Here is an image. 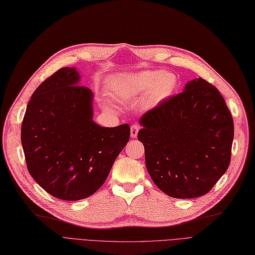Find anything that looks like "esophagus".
Returning <instances> with one entry per match:
<instances>
[{
	"label": "esophagus",
	"mask_w": 255,
	"mask_h": 255,
	"mask_svg": "<svg viewBox=\"0 0 255 255\" xmlns=\"http://www.w3.org/2000/svg\"><path fill=\"white\" fill-rule=\"evenodd\" d=\"M139 129H140V127L138 125L131 126V137L132 138H135L137 136V133H138Z\"/></svg>",
	"instance_id": "obj_1"
}]
</instances>
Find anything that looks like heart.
<instances>
[{
  "mask_svg": "<svg viewBox=\"0 0 255 255\" xmlns=\"http://www.w3.org/2000/svg\"><path fill=\"white\" fill-rule=\"evenodd\" d=\"M178 78L171 72L149 70L117 78L112 87V95L118 99H129L148 92L151 104L164 101L172 95Z\"/></svg>",
  "mask_w": 255,
  "mask_h": 255,
  "instance_id": "heart-1",
  "label": "heart"
}]
</instances>
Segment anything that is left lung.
I'll return each instance as SVG.
<instances>
[{
    "mask_svg": "<svg viewBox=\"0 0 255 255\" xmlns=\"http://www.w3.org/2000/svg\"><path fill=\"white\" fill-rule=\"evenodd\" d=\"M139 122L146 169L167 195L203 196L229 168L234 120L218 89L204 78L191 80Z\"/></svg>",
    "mask_w": 255,
    "mask_h": 255,
    "instance_id": "1",
    "label": "left lung"
}]
</instances>
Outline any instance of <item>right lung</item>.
I'll return each mask as SVG.
<instances>
[{
    "label": "right lung",
    "mask_w": 255,
    "mask_h": 255,
    "mask_svg": "<svg viewBox=\"0 0 255 255\" xmlns=\"http://www.w3.org/2000/svg\"><path fill=\"white\" fill-rule=\"evenodd\" d=\"M64 67L33 93L21 124V144L32 178L50 195L78 200L104 184L130 137L127 124L93 122L92 91Z\"/></svg>",
    "instance_id": "1"
}]
</instances>
